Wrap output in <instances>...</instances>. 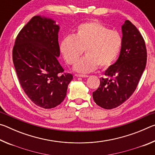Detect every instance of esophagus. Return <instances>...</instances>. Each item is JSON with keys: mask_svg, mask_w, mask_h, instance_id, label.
I'll use <instances>...</instances> for the list:
<instances>
[{"mask_svg": "<svg viewBox=\"0 0 155 155\" xmlns=\"http://www.w3.org/2000/svg\"><path fill=\"white\" fill-rule=\"evenodd\" d=\"M76 77H82V78H87L89 76L85 75V74H76Z\"/></svg>", "mask_w": 155, "mask_h": 155, "instance_id": "1", "label": "esophagus"}]
</instances>
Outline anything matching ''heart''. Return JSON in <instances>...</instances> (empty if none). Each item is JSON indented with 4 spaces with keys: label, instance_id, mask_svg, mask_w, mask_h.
I'll return each mask as SVG.
<instances>
[{
    "label": "heart",
    "instance_id": "1",
    "mask_svg": "<svg viewBox=\"0 0 155 155\" xmlns=\"http://www.w3.org/2000/svg\"><path fill=\"white\" fill-rule=\"evenodd\" d=\"M122 38L97 21L78 25L73 35H66L60 42V51L68 64L73 65L85 51L86 55L75 65L76 71L88 73L109 68L118 56Z\"/></svg>",
    "mask_w": 155,
    "mask_h": 155
}]
</instances>
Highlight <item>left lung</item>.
I'll list each match as a JSON object with an SVG mask.
<instances>
[{"label": "left lung", "mask_w": 155, "mask_h": 155, "mask_svg": "<svg viewBox=\"0 0 155 155\" xmlns=\"http://www.w3.org/2000/svg\"><path fill=\"white\" fill-rule=\"evenodd\" d=\"M122 46L118 59L101 78L93 92L95 103L102 108H116L130 98L137 88L146 68V47L142 35L129 20L122 26Z\"/></svg>", "instance_id": "obj_1"}]
</instances>
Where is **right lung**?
Instances as JSON below:
<instances>
[{"mask_svg":"<svg viewBox=\"0 0 155 155\" xmlns=\"http://www.w3.org/2000/svg\"><path fill=\"white\" fill-rule=\"evenodd\" d=\"M59 27L52 19L35 15L18 33L12 58L21 87L37 106L51 109L66 96L73 76L64 73L57 59Z\"/></svg>","mask_w":155,"mask_h":155,"instance_id":"obj_1","label":"right lung"}]
</instances>
